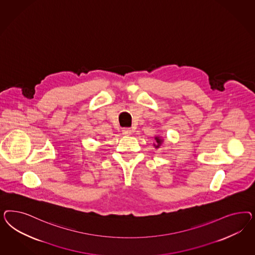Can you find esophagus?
Instances as JSON below:
<instances>
[{"label": "esophagus", "mask_w": 255, "mask_h": 255, "mask_svg": "<svg viewBox=\"0 0 255 255\" xmlns=\"http://www.w3.org/2000/svg\"><path fill=\"white\" fill-rule=\"evenodd\" d=\"M131 133V128H124L123 129V134H124V135H130Z\"/></svg>", "instance_id": "obj_1"}]
</instances>
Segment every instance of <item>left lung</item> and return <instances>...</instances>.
I'll list each match as a JSON object with an SVG mask.
<instances>
[{"instance_id": "8db88e82", "label": "left lung", "mask_w": 255, "mask_h": 255, "mask_svg": "<svg viewBox=\"0 0 255 255\" xmlns=\"http://www.w3.org/2000/svg\"><path fill=\"white\" fill-rule=\"evenodd\" d=\"M155 139H156V142H157V145L155 146V147H160V145L162 144V139L159 138V137H155Z\"/></svg>"}]
</instances>
